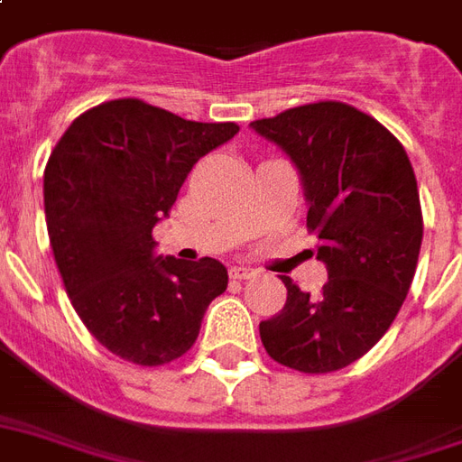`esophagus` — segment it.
<instances>
[{
    "label": "esophagus",
    "instance_id": "1",
    "mask_svg": "<svg viewBox=\"0 0 462 462\" xmlns=\"http://www.w3.org/2000/svg\"><path fill=\"white\" fill-rule=\"evenodd\" d=\"M231 277L234 280H251V277H255V270L248 268V265H234L231 268Z\"/></svg>",
    "mask_w": 462,
    "mask_h": 462
}]
</instances>
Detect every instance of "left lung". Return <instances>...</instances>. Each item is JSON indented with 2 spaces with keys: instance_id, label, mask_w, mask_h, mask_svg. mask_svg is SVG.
<instances>
[{
  "instance_id": "left-lung-1",
  "label": "left lung",
  "mask_w": 462,
  "mask_h": 462,
  "mask_svg": "<svg viewBox=\"0 0 462 462\" xmlns=\"http://www.w3.org/2000/svg\"><path fill=\"white\" fill-rule=\"evenodd\" d=\"M251 128L300 170L328 273L319 297L282 277L287 301L260 321V341L280 365L334 373L383 338L411 287L424 236L414 168L380 121L343 102L294 106Z\"/></svg>"
}]
</instances>
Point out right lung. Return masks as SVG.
<instances>
[{
  "instance_id": "add662e5",
  "label": "right lung",
  "mask_w": 462,
  "mask_h": 462,
  "mask_svg": "<svg viewBox=\"0 0 462 462\" xmlns=\"http://www.w3.org/2000/svg\"><path fill=\"white\" fill-rule=\"evenodd\" d=\"M236 134L234 121L112 99L79 114L51 152L43 202L55 265L87 331L114 356L143 367L178 360L226 290L218 260L155 255L152 226L194 162Z\"/></svg>"
}]
</instances>
